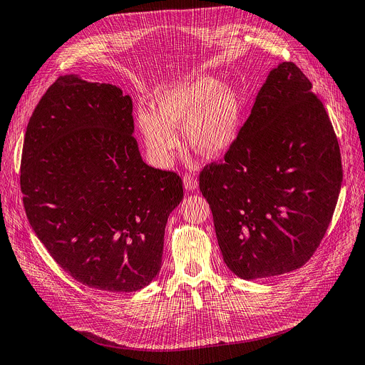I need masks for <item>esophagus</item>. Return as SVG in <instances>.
I'll return each mask as SVG.
<instances>
[{"mask_svg":"<svg viewBox=\"0 0 365 365\" xmlns=\"http://www.w3.org/2000/svg\"><path fill=\"white\" fill-rule=\"evenodd\" d=\"M182 181H184V187H185L188 191H192V190H195V188L199 187V181H197V177H195V175L185 174L184 178H182Z\"/></svg>","mask_w":365,"mask_h":365,"instance_id":"esophagus-1","label":"esophagus"}]
</instances>
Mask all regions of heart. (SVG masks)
I'll return each instance as SVG.
<instances>
[{"instance_id":"b5f03b06","label":"heart","mask_w":365,"mask_h":365,"mask_svg":"<svg viewBox=\"0 0 365 365\" xmlns=\"http://www.w3.org/2000/svg\"><path fill=\"white\" fill-rule=\"evenodd\" d=\"M241 121L240 93L210 74L162 92L153 101V110L137 115L146 149L158 165H168L181 149L177 130L182 127L194 152L209 159L223 156L238 140Z\"/></svg>"}]
</instances>
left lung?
<instances>
[{
	"label": "left lung",
	"mask_w": 365,
	"mask_h": 365,
	"mask_svg": "<svg viewBox=\"0 0 365 365\" xmlns=\"http://www.w3.org/2000/svg\"><path fill=\"white\" fill-rule=\"evenodd\" d=\"M223 262L241 279L292 272L314 255L342 185L338 138L312 81L273 68L222 163L200 173Z\"/></svg>",
	"instance_id": "left-lung-1"
}]
</instances>
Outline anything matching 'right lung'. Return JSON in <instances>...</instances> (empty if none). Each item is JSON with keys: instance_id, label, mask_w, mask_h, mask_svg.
Here are the masks:
<instances>
[{"instance_id": "right-lung-1", "label": "right lung", "mask_w": 365, "mask_h": 365, "mask_svg": "<svg viewBox=\"0 0 365 365\" xmlns=\"http://www.w3.org/2000/svg\"><path fill=\"white\" fill-rule=\"evenodd\" d=\"M131 114L120 88L61 76L36 105L21 153L36 237L73 279L109 292L156 277L168 216L184 195L180 175L143 162Z\"/></svg>"}]
</instances>
